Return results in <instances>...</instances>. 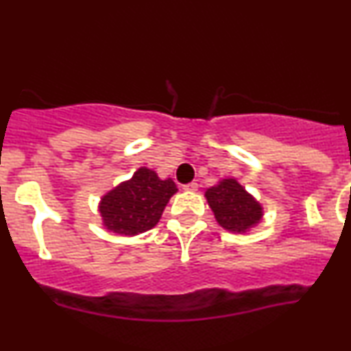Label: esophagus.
<instances>
[{
  "mask_svg": "<svg viewBox=\"0 0 351 351\" xmlns=\"http://www.w3.org/2000/svg\"><path fill=\"white\" fill-rule=\"evenodd\" d=\"M183 189L184 191H196V189H198V183H195V181H193V183L184 184Z\"/></svg>",
  "mask_w": 351,
  "mask_h": 351,
  "instance_id": "esophagus-1",
  "label": "esophagus"
}]
</instances>
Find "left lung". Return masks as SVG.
Returning <instances> with one entry per match:
<instances>
[{"instance_id": "8db88e82", "label": "left lung", "mask_w": 351, "mask_h": 351, "mask_svg": "<svg viewBox=\"0 0 351 351\" xmlns=\"http://www.w3.org/2000/svg\"><path fill=\"white\" fill-rule=\"evenodd\" d=\"M221 228L247 234L263 221L264 206L236 178H223L204 193Z\"/></svg>"}]
</instances>
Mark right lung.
I'll use <instances>...</instances> for the list:
<instances>
[{"instance_id":"add662e5","label":"right lung","mask_w":351,"mask_h":351,"mask_svg":"<svg viewBox=\"0 0 351 351\" xmlns=\"http://www.w3.org/2000/svg\"><path fill=\"white\" fill-rule=\"evenodd\" d=\"M178 191L171 178L162 180L156 171L140 167L99 201L102 226L120 236H136L155 228L165 206Z\"/></svg>"}]
</instances>
